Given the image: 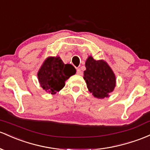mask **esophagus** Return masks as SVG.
Wrapping results in <instances>:
<instances>
[{"label":"esophagus","instance_id":"esophagus-1","mask_svg":"<svg viewBox=\"0 0 150 150\" xmlns=\"http://www.w3.org/2000/svg\"><path fill=\"white\" fill-rule=\"evenodd\" d=\"M77 74H78V75H83V72L81 71V70H80V68H77Z\"/></svg>","mask_w":150,"mask_h":150}]
</instances>
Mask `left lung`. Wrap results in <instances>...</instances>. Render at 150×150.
Returning a JSON list of instances; mask_svg holds the SVG:
<instances>
[{"instance_id": "1", "label": "left lung", "mask_w": 150, "mask_h": 150, "mask_svg": "<svg viewBox=\"0 0 150 150\" xmlns=\"http://www.w3.org/2000/svg\"><path fill=\"white\" fill-rule=\"evenodd\" d=\"M85 67L83 78L89 91L99 99L109 97L116 86L115 75L109 65L103 60H95L89 56Z\"/></svg>"}]
</instances>
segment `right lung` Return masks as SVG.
<instances>
[{
	"label": "right lung",
	"instance_id": "right-lung-1",
	"mask_svg": "<svg viewBox=\"0 0 150 150\" xmlns=\"http://www.w3.org/2000/svg\"><path fill=\"white\" fill-rule=\"evenodd\" d=\"M76 72L70 64H64L60 57H48L38 72V78L43 90L53 95L64 88L65 81Z\"/></svg>",
	"mask_w": 150,
	"mask_h": 150
}]
</instances>
